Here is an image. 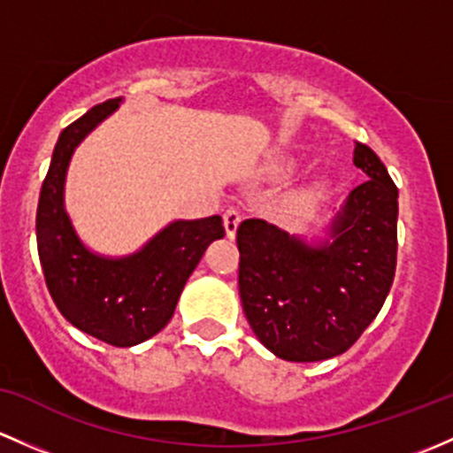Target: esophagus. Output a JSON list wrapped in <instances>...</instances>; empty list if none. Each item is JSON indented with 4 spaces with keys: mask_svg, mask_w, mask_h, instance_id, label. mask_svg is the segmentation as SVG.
I'll list each match as a JSON object with an SVG mask.
<instances>
[{
    "mask_svg": "<svg viewBox=\"0 0 453 453\" xmlns=\"http://www.w3.org/2000/svg\"><path fill=\"white\" fill-rule=\"evenodd\" d=\"M222 220H225V228H226V237H235V233H237V226H240V220H242V216H240V211H237V209H233V207H228L226 211H225V216H222Z\"/></svg>",
    "mask_w": 453,
    "mask_h": 453,
    "instance_id": "obj_1",
    "label": "esophagus"
}]
</instances>
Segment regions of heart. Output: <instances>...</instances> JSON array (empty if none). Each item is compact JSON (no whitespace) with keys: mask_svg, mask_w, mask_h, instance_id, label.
<instances>
[{"mask_svg":"<svg viewBox=\"0 0 453 453\" xmlns=\"http://www.w3.org/2000/svg\"><path fill=\"white\" fill-rule=\"evenodd\" d=\"M277 170H279V172H290V170H292V163H283V165H279V167H277ZM301 198H307V196H305V194H303V196H301Z\"/></svg>","mask_w":453,"mask_h":453,"instance_id":"1","label":"heart"}]
</instances>
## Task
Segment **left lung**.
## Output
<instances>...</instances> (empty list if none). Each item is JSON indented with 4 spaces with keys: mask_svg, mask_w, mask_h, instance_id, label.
<instances>
[{
    "mask_svg": "<svg viewBox=\"0 0 453 453\" xmlns=\"http://www.w3.org/2000/svg\"><path fill=\"white\" fill-rule=\"evenodd\" d=\"M353 163L368 179L349 194L320 244L257 218L237 226L242 307L259 342L281 360L320 362L344 353L393 286L397 185L365 143H356Z\"/></svg>",
    "mask_w": 453,
    "mask_h": 453,
    "instance_id": "left-lung-1",
    "label": "left lung"
}]
</instances>
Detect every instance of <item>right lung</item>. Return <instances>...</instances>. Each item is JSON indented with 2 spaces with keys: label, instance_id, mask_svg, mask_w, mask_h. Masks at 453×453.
Instances as JSON below:
<instances>
[{
  "label": "right lung",
  "instance_id": "right-lung-1",
  "mask_svg": "<svg viewBox=\"0 0 453 453\" xmlns=\"http://www.w3.org/2000/svg\"><path fill=\"white\" fill-rule=\"evenodd\" d=\"M119 104L122 97L102 102L60 133L39 196L36 246L60 314L102 342L134 347L170 323L189 274L207 246L225 237V226L220 216L176 220L126 257L82 244L65 211V176L78 143Z\"/></svg>",
  "mask_w": 453,
  "mask_h": 453
}]
</instances>
